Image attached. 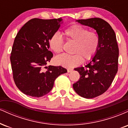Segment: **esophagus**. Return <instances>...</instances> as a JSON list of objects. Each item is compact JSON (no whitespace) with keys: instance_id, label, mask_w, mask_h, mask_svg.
I'll return each instance as SVG.
<instances>
[{"instance_id":"1","label":"esophagus","mask_w":128,"mask_h":128,"mask_svg":"<svg viewBox=\"0 0 128 128\" xmlns=\"http://www.w3.org/2000/svg\"><path fill=\"white\" fill-rule=\"evenodd\" d=\"M73 71V69L72 68H68L67 69V72L68 73H70V72H72Z\"/></svg>"}]
</instances>
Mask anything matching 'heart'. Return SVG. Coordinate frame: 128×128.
Masks as SVG:
<instances>
[{"label":"heart","instance_id":"obj_1","mask_svg":"<svg viewBox=\"0 0 128 128\" xmlns=\"http://www.w3.org/2000/svg\"><path fill=\"white\" fill-rule=\"evenodd\" d=\"M64 36L69 40L75 42L73 52L74 55L62 54L56 56L55 62L62 67L72 68L78 66L83 60H91L96 54L99 48L100 40L98 35L83 26L74 24L66 29ZM50 48L56 54L62 51L63 40L58 33H55L50 38Z\"/></svg>","mask_w":128,"mask_h":128}]
</instances>
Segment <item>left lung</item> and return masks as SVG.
I'll use <instances>...</instances> for the list:
<instances>
[{"label":"left lung","instance_id":"obj_1","mask_svg":"<svg viewBox=\"0 0 128 128\" xmlns=\"http://www.w3.org/2000/svg\"><path fill=\"white\" fill-rule=\"evenodd\" d=\"M76 22L95 29L100 40L98 51L90 61L85 67L74 68L80 79L73 84V89L80 96L92 99L104 93L112 84L118 71V48L115 32L108 22L99 18Z\"/></svg>","mask_w":128,"mask_h":128}]
</instances>
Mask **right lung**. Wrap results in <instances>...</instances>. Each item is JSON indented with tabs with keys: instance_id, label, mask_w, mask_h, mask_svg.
I'll return each instance as SVG.
<instances>
[{
	"instance_id": "right-lung-1",
	"label": "right lung",
	"mask_w": 128,
	"mask_h": 128,
	"mask_svg": "<svg viewBox=\"0 0 128 128\" xmlns=\"http://www.w3.org/2000/svg\"><path fill=\"white\" fill-rule=\"evenodd\" d=\"M62 19L33 18L20 29L13 44L10 60L17 88L28 96L40 98L50 92L54 81L67 72L61 66H46L53 57L50 38L60 28Z\"/></svg>"
}]
</instances>
